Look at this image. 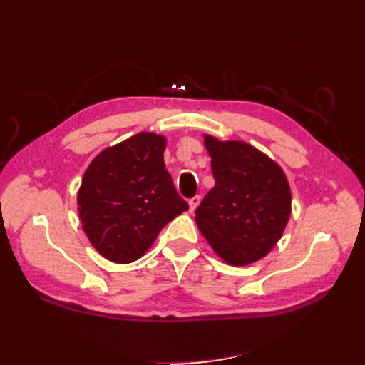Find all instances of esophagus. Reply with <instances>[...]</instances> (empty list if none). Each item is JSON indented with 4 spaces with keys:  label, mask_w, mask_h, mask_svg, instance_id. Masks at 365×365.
I'll use <instances>...</instances> for the list:
<instances>
[{
    "label": "esophagus",
    "mask_w": 365,
    "mask_h": 365,
    "mask_svg": "<svg viewBox=\"0 0 365 365\" xmlns=\"http://www.w3.org/2000/svg\"><path fill=\"white\" fill-rule=\"evenodd\" d=\"M188 204H190V212L192 213L199 207V204H200V196H195L192 199H190Z\"/></svg>",
    "instance_id": "obj_1"
}]
</instances>
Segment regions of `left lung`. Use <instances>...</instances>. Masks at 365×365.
I'll return each instance as SVG.
<instances>
[{
    "label": "left lung",
    "mask_w": 365,
    "mask_h": 365,
    "mask_svg": "<svg viewBox=\"0 0 365 365\" xmlns=\"http://www.w3.org/2000/svg\"><path fill=\"white\" fill-rule=\"evenodd\" d=\"M215 187L196 210V224L212 250L234 267L265 257L281 240L292 213L282 168L245 141L204 135Z\"/></svg>",
    "instance_id": "8db88e82"
}]
</instances>
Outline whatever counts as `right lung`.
<instances>
[{
	"mask_svg": "<svg viewBox=\"0 0 365 365\" xmlns=\"http://www.w3.org/2000/svg\"><path fill=\"white\" fill-rule=\"evenodd\" d=\"M166 138L141 131L91 161L76 196L83 230L114 263L141 259L169 221L188 210L163 153Z\"/></svg>",
	"mask_w": 365,
	"mask_h": 365,
	"instance_id": "1",
	"label": "right lung"
}]
</instances>
